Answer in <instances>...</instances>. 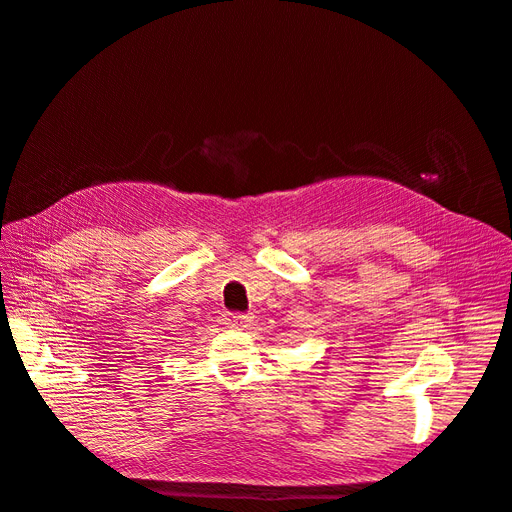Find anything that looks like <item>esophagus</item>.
Here are the masks:
<instances>
[{
  "instance_id": "obj_1",
  "label": "esophagus",
  "mask_w": 512,
  "mask_h": 512,
  "mask_svg": "<svg viewBox=\"0 0 512 512\" xmlns=\"http://www.w3.org/2000/svg\"><path fill=\"white\" fill-rule=\"evenodd\" d=\"M246 321H251V315L248 313H231V311L225 313V324L229 328H244Z\"/></svg>"
}]
</instances>
